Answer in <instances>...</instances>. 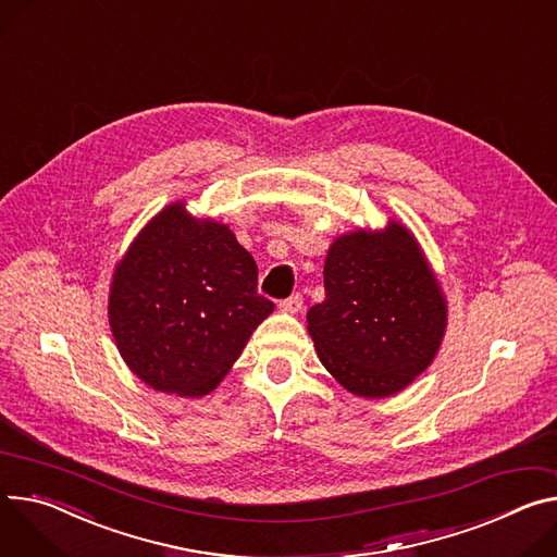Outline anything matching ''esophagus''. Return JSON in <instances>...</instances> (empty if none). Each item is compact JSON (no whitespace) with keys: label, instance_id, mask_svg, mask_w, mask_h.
<instances>
[{"label":"esophagus","instance_id":"34e87169","mask_svg":"<svg viewBox=\"0 0 557 557\" xmlns=\"http://www.w3.org/2000/svg\"><path fill=\"white\" fill-rule=\"evenodd\" d=\"M301 305H305V299H301L299 293H293L290 297L280 301V311H284V313H299Z\"/></svg>","mask_w":557,"mask_h":557}]
</instances>
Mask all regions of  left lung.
Returning a JSON list of instances; mask_svg holds the SVG:
<instances>
[{
  "label": "left lung",
  "instance_id": "obj_1",
  "mask_svg": "<svg viewBox=\"0 0 557 557\" xmlns=\"http://www.w3.org/2000/svg\"><path fill=\"white\" fill-rule=\"evenodd\" d=\"M326 299L309 309L320 362L350 393L386 397L435 358L446 301L416 237L397 222L356 231L329 248Z\"/></svg>",
  "mask_w": 557,
  "mask_h": 557
}]
</instances>
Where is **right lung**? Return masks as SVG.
Segmentation results:
<instances>
[{
  "instance_id": "right-lung-1",
  "label": "right lung",
  "mask_w": 557,
  "mask_h": 557,
  "mask_svg": "<svg viewBox=\"0 0 557 557\" xmlns=\"http://www.w3.org/2000/svg\"><path fill=\"white\" fill-rule=\"evenodd\" d=\"M258 293V264L228 226L171 205L117 264L111 331L128 369L164 393L207 395L258 324L273 313Z\"/></svg>"
}]
</instances>
